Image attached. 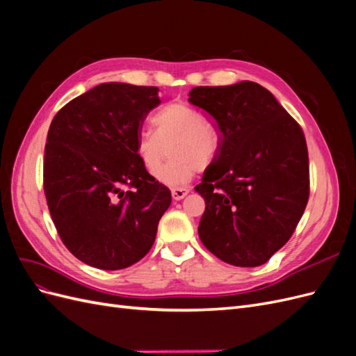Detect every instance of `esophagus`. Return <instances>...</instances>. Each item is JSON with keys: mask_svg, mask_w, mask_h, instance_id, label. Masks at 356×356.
Wrapping results in <instances>:
<instances>
[{"mask_svg": "<svg viewBox=\"0 0 356 356\" xmlns=\"http://www.w3.org/2000/svg\"><path fill=\"white\" fill-rule=\"evenodd\" d=\"M188 193H190L188 187H175L172 188V197H174V200H181L184 199Z\"/></svg>", "mask_w": 356, "mask_h": 356, "instance_id": "obj_1", "label": "esophagus"}]
</instances>
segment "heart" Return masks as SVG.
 Segmentation results:
<instances>
[{"mask_svg": "<svg viewBox=\"0 0 356 356\" xmlns=\"http://www.w3.org/2000/svg\"><path fill=\"white\" fill-rule=\"evenodd\" d=\"M153 124L156 132L144 129L136 135L135 153L149 174H154L170 146L172 159L156 172V178L168 186L186 184L218 154V129L186 104H168L154 114Z\"/></svg>", "mask_w": 356, "mask_h": 356, "instance_id": "b5f03b06", "label": "heart"}]
</instances>
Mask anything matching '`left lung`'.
Listing matches in <instances>:
<instances>
[{
    "instance_id": "1",
    "label": "left lung",
    "mask_w": 356,
    "mask_h": 356,
    "mask_svg": "<svg viewBox=\"0 0 356 356\" xmlns=\"http://www.w3.org/2000/svg\"><path fill=\"white\" fill-rule=\"evenodd\" d=\"M188 101L209 113L221 143L195 190L207 208L199 238L220 260L257 267L289 241L309 200L305 134L254 81L200 86Z\"/></svg>"
}]
</instances>
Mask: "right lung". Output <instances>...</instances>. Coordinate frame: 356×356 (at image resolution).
Listing matches in <instances>:
<instances>
[{
    "label": "right lung",
    "mask_w": 356,
    "mask_h": 356,
    "mask_svg": "<svg viewBox=\"0 0 356 356\" xmlns=\"http://www.w3.org/2000/svg\"><path fill=\"white\" fill-rule=\"evenodd\" d=\"M154 86L102 83L53 117L42 186L60 241L80 261L120 270L152 250L170 190L135 153Z\"/></svg>",
    "instance_id": "add662e5"
}]
</instances>
